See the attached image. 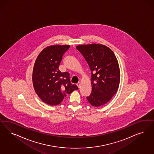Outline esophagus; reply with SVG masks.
Wrapping results in <instances>:
<instances>
[{"instance_id":"obj_1","label":"esophagus","mask_w":154,"mask_h":154,"mask_svg":"<svg viewBox=\"0 0 154 154\" xmlns=\"http://www.w3.org/2000/svg\"><path fill=\"white\" fill-rule=\"evenodd\" d=\"M76 85H77V86H78V87L79 88L80 87V82L76 84Z\"/></svg>"}]
</instances>
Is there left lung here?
Segmentation results:
<instances>
[{
    "label": "left lung",
    "mask_w": 154,
    "mask_h": 154,
    "mask_svg": "<svg viewBox=\"0 0 154 154\" xmlns=\"http://www.w3.org/2000/svg\"><path fill=\"white\" fill-rule=\"evenodd\" d=\"M76 49L85 58L91 72L92 91L87 99L96 107L106 104L119 87L120 71L114 53L107 46L96 44L79 45Z\"/></svg>",
    "instance_id": "obj_1"
}]
</instances>
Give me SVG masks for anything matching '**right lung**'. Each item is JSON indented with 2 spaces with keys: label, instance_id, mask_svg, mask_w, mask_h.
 Masks as SVG:
<instances>
[{
  "label": "right lung",
  "instance_id": "add662e5",
  "mask_svg": "<svg viewBox=\"0 0 154 154\" xmlns=\"http://www.w3.org/2000/svg\"><path fill=\"white\" fill-rule=\"evenodd\" d=\"M69 45L50 46L43 50L37 58L33 71V85L41 99L50 105L60 104L67 94L78 89L71 83L67 72L59 69L63 55Z\"/></svg>",
  "mask_w": 154,
  "mask_h": 154
}]
</instances>
